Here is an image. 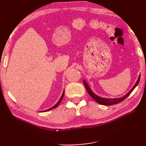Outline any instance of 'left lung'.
Masks as SVG:
<instances>
[{
	"label": "left lung",
	"mask_w": 146,
	"mask_h": 146,
	"mask_svg": "<svg viewBox=\"0 0 146 146\" xmlns=\"http://www.w3.org/2000/svg\"><path fill=\"white\" fill-rule=\"evenodd\" d=\"M140 75H139L138 78V80L137 81V82L135 83V84L134 85V86L132 88L131 90L129 92H128L126 95H125L124 96H123L122 97H120V98H103V97H99V96L97 95V94H95V93H93L92 90H91L90 86H88V83L86 82V81L83 80V82H84V84L85 86V88L86 89V90L88 92V93L90 94V96L91 97H92L94 100H95L96 102H98L99 104L101 105H106V106H110V105H113V104H118L120 102H122V100H123L125 99V98H127L128 96H129L131 93L132 92V91L134 90V89L137 87V86L138 84V82H139L140 81Z\"/></svg>",
	"instance_id": "left-lung-1"
}]
</instances>
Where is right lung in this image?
Masks as SVG:
<instances>
[{
  "mask_svg": "<svg viewBox=\"0 0 146 146\" xmlns=\"http://www.w3.org/2000/svg\"><path fill=\"white\" fill-rule=\"evenodd\" d=\"M64 91H63V93H62V96H61L60 98V99H59V100L58 101L57 103H56L55 105H54V106H53V107H51V108H49L48 110H44V111H42L41 112H45V111H49V110H53V109H54V108H56L57 107V106L59 105V104L60 103V102H61V101H62V98H63V97H64Z\"/></svg>",
  "mask_w": 146,
  "mask_h": 146,
  "instance_id": "1",
  "label": "right lung"
}]
</instances>
